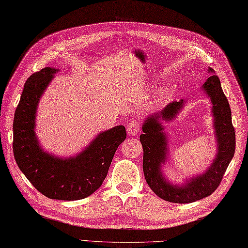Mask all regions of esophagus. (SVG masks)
I'll use <instances>...</instances> for the list:
<instances>
[{
    "label": "esophagus",
    "mask_w": 248,
    "mask_h": 248,
    "mask_svg": "<svg viewBox=\"0 0 248 248\" xmlns=\"http://www.w3.org/2000/svg\"><path fill=\"white\" fill-rule=\"evenodd\" d=\"M140 131V123L138 121H132L127 124V132L130 136H136Z\"/></svg>",
    "instance_id": "obj_1"
}]
</instances>
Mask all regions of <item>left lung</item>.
<instances>
[{
	"label": "left lung",
	"instance_id": "1",
	"mask_svg": "<svg viewBox=\"0 0 248 248\" xmlns=\"http://www.w3.org/2000/svg\"><path fill=\"white\" fill-rule=\"evenodd\" d=\"M214 74L213 68H208ZM202 89L210 99L214 117L217 155L206 171L187 179L182 185H173L167 181L161 167L167 155V137L161 121H171L177 117L185 103L184 100L171 102L164 109L152 114L144 121L140 141L143 146V171L147 184L161 199L172 203H192L210 196L218 188L223 176L234 155L235 132L232 122V110L223 93L218 76H210Z\"/></svg>",
	"mask_w": 248,
	"mask_h": 248
}]
</instances>
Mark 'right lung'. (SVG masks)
<instances>
[{
	"mask_svg": "<svg viewBox=\"0 0 248 248\" xmlns=\"http://www.w3.org/2000/svg\"><path fill=\"white\" fill-rule=\"evenodd\" d=\"M59 69L45 67L24 85L14 119V155L17 166L34 188L49 199L75 201L99 188L126 129L119 125L101 132L76 156L59 158L42 149L35 135V113L42 94Z\"/></svg>",
	"mask_w": 248,
	"mask_h": 248,
	"instance_id": "right-lung-1",
	"label": "right lung"
}]
</instances>
